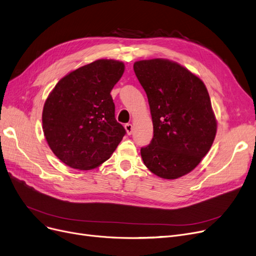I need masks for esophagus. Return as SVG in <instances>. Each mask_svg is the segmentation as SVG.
<instances>
[{"label":"esophagus","mask_w":256,"mask_h":256,"mask_svg":"<svg viewBox=\"0 0 256 256\" xmlns=\"http://www.w3.org/2000/svg\"><path fill=\"white\" fill-rule=\"evenodd\" d=\"M124 128H126V132H128V135H132V126L130 124H126L124 126Z\"/></svg>","instance_id":"1"}]
</instances>
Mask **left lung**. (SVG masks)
<instances>
[{
    "label": "left lung",
    "instance_id": "obj_1",
    "mask_svg": "<svg viewBox=\"0 0 256 256\" xmlns=\"http://www.w3.org/2000/svg\"><path fill=\"white\" fill-rule=\"evenodd\" d=\"M146 93L154 126L148 146L141 148L146 168L163 179H176L201 162L212 146L216 122L203 82L168 60L134 64Z\"/></svg>",
    "mask_w": 256,
    "mask_h": 256
}]
</instances>
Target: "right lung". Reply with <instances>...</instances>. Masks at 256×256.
Listing matches in <instances>:
<instances>
[{
    "mask_svg": "<svg viewBox=\"0 0 256 256\" xmlns=\"http://www.w3.org/2000/svg\"><path fill=\"white\" fill-rule=\"evenodd\" d=\"M124 64L98 60L62 78L47 98L42 130L50 148L66 165L92 170L106 161L126 134L115 118L110 91Z\"/></svg>",
    "mask_w": 256,
    "mask_h": 256,
    "instance_id": "obj_1",
    "label": "right lung"
}]
</instances>
